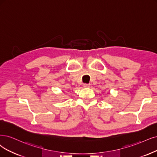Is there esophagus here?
Listing matches in <instances>:
<instances>
[{
	"instance_id": "obj_1",
	"label": "esophagus",
	"mask_w": 157,
	"mask_h": 157,
	"mask_svg": "<svg viewBox=\"0 0 157 157\" xmlns=\"http://www.w3.org/2000/svg\"><path fill=\"white\" fill-rule=\"evenodd\" d=\"M83 86H84V87H89V86H90V84L84 83V84H83Z\"/></svg>"
}]
</instances>
